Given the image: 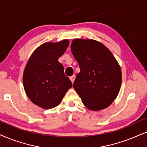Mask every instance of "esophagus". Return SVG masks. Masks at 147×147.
Instances as JSON below:
<instances>
[{
	"instance_id": "obj_1",
	"label": "esophagus",
	"mask_w": 147,
	"mask_h": 147,
	"mask_svg": "<svg viewBox=\"0 0 147 147\" xmlns=\"http://www.w3.org/2000/svg\"><path fill=\"white\" fill-rule=\"evenodd\" d=\"M75 75H72V77H70V80L71 81L72 83H74V81H75Z\"/></svg>"
}]
</instances>
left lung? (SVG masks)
<instances>
[{
	"label": "left lung",
	"mask_w": 147,
	"mask_h": 147,
	"mask_svg": "<svg viewBox=\"0 0 147 147\" xmlns=\"http://www.w3.org/2000/svg\"><path fill=\"white\" fill-rule=\"evenodd\" d=\"M70 48L81 69L74 89L88 109L106 108L120 89L122 72L118 62L110 50L97 41L75 39Z\"/></svg>",
	"instance_id": "left-lung-1"
}]
</instances>
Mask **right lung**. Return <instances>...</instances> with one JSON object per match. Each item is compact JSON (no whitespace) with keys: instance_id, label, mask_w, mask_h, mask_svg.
<instances>
[{"instance_id":"add662e5","label":"right lung","mask_w":147,"mask_h":147,"mask_svg":"<svg viewBox=\"0 0 147 147\" xmlns=\"http://www.w3.org/2000/svg\"><path fill=\"white\" fill-rule=\"evenodd\" d=\"M69 45L68 40L46 42L33 52L25 66L23 87L27 97L44 109H51L61 102L72 83L58 62Z\"/></svg>"}]
</instances>
